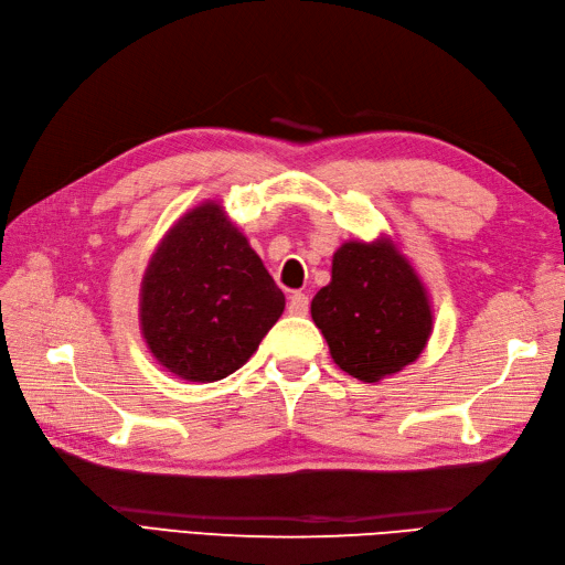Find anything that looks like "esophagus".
<instances>
[{
	"instance_id": "obj_1",
	"label": "esophagus",
	"mask_w": 565,
	"mask_h": 565,
	"mask_svg": "<svg viewBox=\"0 0 565 565\" xmlns=\"http://www.w3.org/2000/svg\"><path fill=\"white\" fill-rule=\"evenodd\" d=\"M308 306H310L308 296L301 294V291H294L291 298H289V306H286V308H289L291 316H306L308 313Z\"/></svg>"
}]
</instances>
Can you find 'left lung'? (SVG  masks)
<instances>
[{"mask_svg": "<svg viewBox=\"0 0 565 565\" xmlns=\"http://www.w3.org/2000/svg\"><path fill=\"white\" fill-rule=\"evenodd\" d=\"M310 316L332 362L376 383L423 354L431 334V303L423 279L398 243L347 239L332 255V279L316 294Z\"/></svg>", "mask_w": 565, "mask_h": 565, "instance_id": "8db88e82", "label": "left lung"}]
</instances>
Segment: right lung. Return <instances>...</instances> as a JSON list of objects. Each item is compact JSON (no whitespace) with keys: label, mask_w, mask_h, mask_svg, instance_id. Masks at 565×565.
<instances>
[{"label":"right lung","mask_w":565,"mask_h":565,"mask_svg":"<svg viewBox=\"0 0 565 565\" xmlns=\"http://www.w3.org/2000/svg\"><path fill=\"white\" fill-rule=\"evenodd\" d=\"M286 298L218 201L189 209L142 274L140 332L170 374L211 383L257 352Z\"/></svg>","instance_id":"1"}]
</instances>
